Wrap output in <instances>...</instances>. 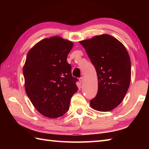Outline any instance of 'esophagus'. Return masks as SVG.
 Listing matches in <instances>:
<instances>
[{
    "instance_id": "esophagus-1",
    "label": "esophagus",
    "mask_w": 149,
    "mask_h": 149,
    "mask_svg": "<svg viewBox=\"0 0 149 149\" xmlns=\"http://www.w3.org/2000/svg\"><path fill=\"white\" fill-rule=\"evenodd\" d=\"M79 81H80L81 84H83V83H84V77L83 76L79 78Z\"/></svg>"
}]
</instances>
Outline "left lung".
<instances>
[{
  "label": "left lung",
  "mask_w": 149,
  "mask_h": 149,
  "mask_svg": "<svg viewBox=\"0 0 149 149\" xmlns=\"http://www.w3.org/2000/svg\"><path fill=\"white\" fill-rule=\"evenodd\" d=\"M85 48L98 77V91L90 100L91 108L100 112L119 105L129 89L131 61L129 54L114 37L103 34L80 41Z\"/></svg>",
  "instance_id": "1"
}]
</instances>
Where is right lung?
<instances>
[{"instance_id": "right-lung-1", "label": "right lung", "mask_w": 149, "mask_h": 149, "mask_svg": "<svg viewBox=\"0 0 149 149\" xmlns=\"http://www.w3.org/2000/svg\"><path fill=\"white\" fill-rule=\"evenodd\" d=\"M73 43L60 37L45 39L27 54L23 74L25 88L39 112L50 118L62 116L69 110L78 88L67 56Z\"/></svg>"}]
</instances>
